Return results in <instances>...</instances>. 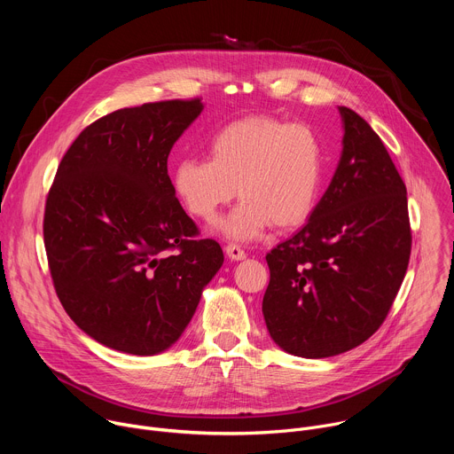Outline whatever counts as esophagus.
<instances>
[{
  "label": "esophagus",
  "instance_id": "esophagus-1",
  "mask_svg": "<svg viewBox=\"0 0 454 454\" xmlns=\"http://www.w3.org/2000/svg\"><path fill=\"white\" fill-rule=\"evenodd\" d=\"M224 251L231 258V261H244V258H246V251L240 246H237V244H228L224 247Z\"/></svg>",
  "mask_w": 454,
  "mask_h": 454
}]
</instances>
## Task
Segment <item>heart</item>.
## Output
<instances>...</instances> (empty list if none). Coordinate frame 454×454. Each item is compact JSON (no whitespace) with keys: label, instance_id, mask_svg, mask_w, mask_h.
Returning <instances> with one entry per match:
<instances>
[{"label":"heart","instance_id":"obj_1","mask_svg":"<svg viewBox=\"0 0 454 454\" xmlns=\"http://www.w3.org/2000/svg\"><path fill=\"white\" fill-rule=\"evenodd\" d=\"M207 158L176 163L172 184L184 208L214 221L235 192L242 200L221 230L249 240L271 223L293 228L316 207L325 172L321 138L305 123L251 116L237 120L210 140Z\"/></svg>","mask_w":454,"mask_h":454}]
</instances>
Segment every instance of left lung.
<instances>
[{
    "instance_id": "8db88e82",
    "label": "left lung",
    "mask_w": 454,
    "mask_h": 454,
    "mask_svg": "<svg viewBox=\"0 0 454 454\" xmlns=\"http://www.w3.org/2000/svg\"><path fill=\"white\" fill-rule=\"evenodd\" d=\"M340 114L343 151L327 192L307 224L266 254L268 331L309 359L352 350L382 325L411 253L401 174L366 120L343 106Z\"/></svg>"
}]
</instances>
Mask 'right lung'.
Listing matches in <instances>:
<instances>
[{
    "instance_id": "right-lung-1",
    "label": "right lung",
    "mask_w": 454,
    "mask_h": 454,
    "mask_svg": "<svg viewBox=\"0 0 454 454\" xmlns=\"http://www.w3.org/2000/svg\"><path fill=\"white\" fill-rule=\"evenodd\" d=\"M201 98L113 111L62 156L44 207L55 293L95 341L154 356L174 345L224 262L179 205L167 160ZM173 253L170 254L169 251Z\"/></svg>"
}]
</instances>
